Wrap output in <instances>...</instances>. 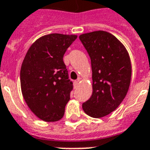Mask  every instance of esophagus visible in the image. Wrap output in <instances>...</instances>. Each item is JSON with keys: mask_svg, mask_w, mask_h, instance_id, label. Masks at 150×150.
<instances>
[{"mask_svg": "<svg viewBox=\"0 0 150 150\" xmlns=\"http://www.w3.org/2000/svg\"><path fill=\"white\" fill-rule=\"evenodd\" d=\"M79 80H80V79H78L77 81H74V87L75 88H77L78 87V86H79Z\"/></svg>", "mask_w": 150, "mask_h": 150, "instance_id": "34e87169", "label": "esophagus"}]
</instances>
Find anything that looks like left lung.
Listing matches in <instances>:
<instances>
[{
	"mask_svg": "<svg viewBox=\"0 0 150 150\" xmlns=\"http://www.w3.org/2000/svg\"><path fill=\"white\" fill-rule=\"evenodd\" d=\"M79 39L89 54L92 71V94L82 109L91 117H104L117 109L127 94L132 75L129 55L107 31L82 34Z\"/></svg>",
	"mask_w": 150,
	"mask_h": 150,
	"instance_id": "obj_1",
	"label": "left lung"
}]
</instances>
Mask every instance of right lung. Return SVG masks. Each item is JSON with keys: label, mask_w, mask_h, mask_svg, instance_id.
I'll list each match as a JSON object with an SVG mask.
<instances>
[{"label": "right lung", "mask_w": 150, "mask_h": 150, "mask_svg": "<svg viewBox=\"0 0 150 150\" xmlns=\"http://www.w3.org/2000/svg\"><path fill=\"white\" fill-rule=\"evenodd\" d=\"M75 35L50 34L29 47L21 68V88L29 109L45 122L60 120L73 88L63 56Z\"/></svg>", "instance_id": "right-lung-1"}]
</instances>
